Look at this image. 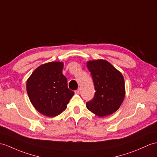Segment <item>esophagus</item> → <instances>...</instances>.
Returning a JSON list of instances; mask_svg holds the SVG:
<instances>
[{
    "label": "esophagus",
    "mask_w": 157,
    "mask_h": 157,
    "mask_svg": "<svg viewBox=\"0 0 157 157\" xmlns=\"http://www.w3.org/2000/svg\"><path fill=\"white\" fill-rule=\"evenodd\" d=\"M79 93H80V89H78L77 90H76L75 91V94H79Z\"/></svg>",
    "instance_id": "34e87169"
}]
</instances>
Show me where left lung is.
<instances>
[{
	"mask_svg": "<svg viewBox=\"0 0 157 157\" xmlns=\"http://www.w3.org/2000/svg\"><path fill=\"white\" fill-rule=\"evenodd\" d=\"M96 92L86 108L98 117L110 115L120 107L125 96L123 76L105 60L87 62Z\"/></svg>",
	"mask_w": 157,
	"mask_h": 157,
	"instance_id": "8db88e82",
	"label": "left lung"
}]
</instances>
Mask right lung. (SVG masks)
Wrapping results in <instances>:
<instances>
[{
	"instance_id": "right-lung-1",
	"label": "right lung",
	"mask_w": 157,
	"mask_h": 157,
	"mask_svg": "<svg viewBox=\"0 0 157 157\" xmlns=\"http://www.w3.org/2000/svg\"><path fill=\"white\" fill-rule=\"evenodd\" d=\"M63 63L51 62L36 68L26 82L30 102L44 115L54 117L62 113L75 93L68 89L63 74Z\"/></svg>"
}]
</instances>
